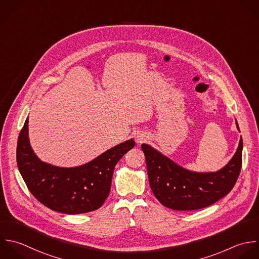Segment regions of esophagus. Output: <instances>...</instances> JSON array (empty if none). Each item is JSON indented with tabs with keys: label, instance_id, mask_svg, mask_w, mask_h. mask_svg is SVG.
<instances>
[{
	"label": "esophagus",
	"instance_id": "esophagus-1",
	"mask_svg": "<svg viewBox=\"0 0 259 259\" xmlns=\"http://www.w3.org/2000/svg\"><path fill=\"white\" fill-rule=\"evenodd\" d=\"M148 136L147 134L145 133H139L137 136H136V141L137 143H143V142H146L148 140Z\"/></svg>",
	"mask_w": 259,
	"mask_h": 259
}]
</instances>
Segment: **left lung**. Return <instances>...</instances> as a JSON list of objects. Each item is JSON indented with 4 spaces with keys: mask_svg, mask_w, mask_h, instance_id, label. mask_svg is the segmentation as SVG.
Returning <instances> with one entry per match:
<instances>
[{
    "mask_svg": "<svg viewBox=\"0 0 259 259\" xmlns=\"http://www.w3.org/2000/svg\"><path fill=\"white\" fill-rule=\"evenodd\" d=\"M235 123L240 132L236 119ZM141 148L153 195L164 207L176 211L199 210L225 197L237 182L242 164V137L230 161L209 172L187 169L149 144L143 143Z\"/></svg>",
    "mask_w": 259,
    "mask_h": 259,
    "instance_id": "1",
    "label": "left lung"
}]
</instances>
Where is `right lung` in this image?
Wrapping results in <instances>:
<instances>
[{"label": "right lung", "instance_id": "1", "mask_svg": "<svg viewBox=\"0 0 259 259\" xmlns=\"http://www.w3.org/2000/svg\"><path fill=\"white\" fill-rule=\"evenodd\" d=\"M28 117L17 143V165L31 194L47 208L68 215L99 209L107 199L114 168L135 145L126 140L93 160L73 167L42 161L33 151L28 134Z\"/></svg>", "mask_w": 259, "mask_h": 259}]
</instances>
